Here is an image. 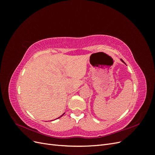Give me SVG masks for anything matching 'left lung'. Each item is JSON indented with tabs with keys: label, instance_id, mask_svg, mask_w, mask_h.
<instances>
[{
	"label": "left lung",
	"instance_id": "1",
	"mask_svg": "<svg viewBox=\"0 0 155 155\" xmlns=\"http://www.w3.org/2000/svg\"><path fill=\"white\" fill-rule=\"evenodd\" d=\"M121 61H122V62H124V63H125V62H124V61H123V60H122V59H121Z\"/></svg>",
	"mask_w": 155,
	"mask_h": 155
}]
</instances>
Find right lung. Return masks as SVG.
Masks as SVG:
<instances>
[{"instance_id":"add662e5","label":"right lung","mask_w":155,"mask_h":155,"mask_svg":"<svg viewBox=\"0 0 155 155\" xmlns=\"http://www.w3.org/2000/svg\"><path fill=\"white\" fill-rule=\"evenodd\" d=\"M63 115H62V116H63ZM60 116V117H59V118H61V116Z\"/></svg>"}]
</instances>
